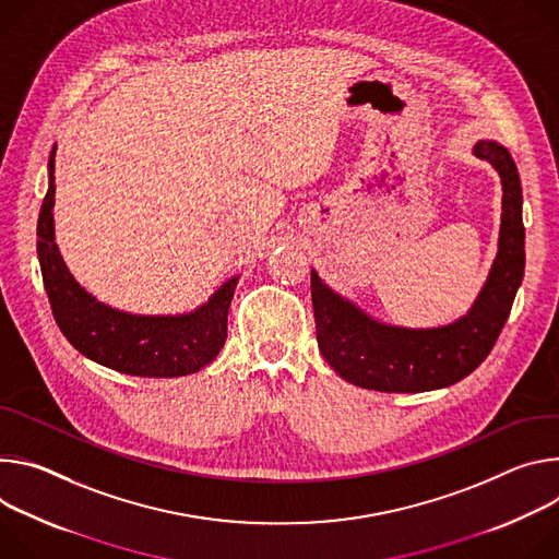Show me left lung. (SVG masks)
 Instances as JSON below:
<instances>
[{
    "label": "left lung",
    "mask_w": 559,
    "mask_h": 559,
    "mask_svg": "<svg viewBox=\"0 0 559 559\" xmlns=\"http://www.w3.org/2000/svg\"><path fill=\"white\" fill-rule=\"evenodd\" d=\"M473 155L486 159L502 179V224L498 255L466 316L432 329L393 326L364 313L311 271L318 346L342 380L382 393L447 389L471 376L502 333L526 262L522 183L502 144L479 140Z\"/></svg>",
    "instance_id": "obj_1"
}]
</instances>
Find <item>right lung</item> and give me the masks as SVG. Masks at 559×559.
<instances>
[{"instance_id": "add662e5", "label": "right lung", "mask_w": 559, "mask_h": 559, "mask_svg": "<svg viewBox=\"0 0 559 559\" xmlns=\"http://www.w3.org/2000/svg\"><path fill=\"white\" fill-rule=\"evenodd\" d=\"M55 151L48 191L37 219V258L55 322L88 359L138 378L193 376L224 346L228 306L239 275L226 280L202 306L177 316H138L91 295L69 271L55 243Z\"/></svg>"}]
</instances>
